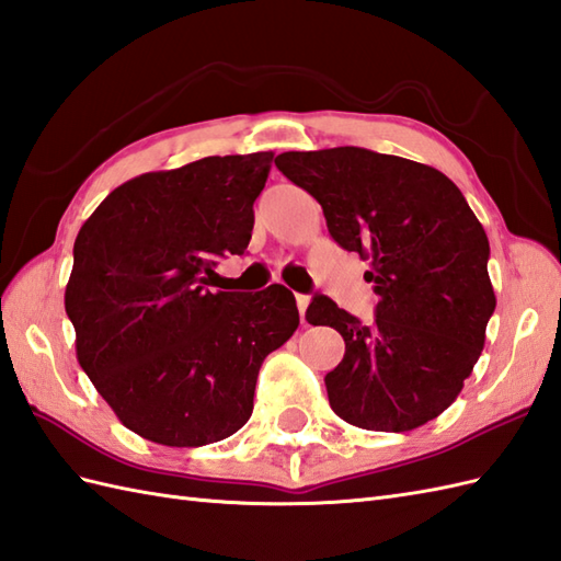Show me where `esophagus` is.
Instances as JSON below:
<instances>
[{
	"label": "esophagus",
	"instance_id": "1",
	"mask_svg": "<svg viewBox=\"0 0 561 561\" xmlns=\"http://www.w3.org/2000/svg\"><path fill=\"white\" fill-rule=\"evenodd\" d=\"M295 300H297V309H300V317H302V323H305V312L309 307V295H295Z\"/></svg>",
	"mask_w": 561,
	"mask_h": 561
}]
</instances>
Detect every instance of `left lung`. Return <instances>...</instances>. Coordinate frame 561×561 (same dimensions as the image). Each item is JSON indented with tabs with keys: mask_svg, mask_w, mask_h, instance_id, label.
Wrapping results in <instances>:
<instances>
[{
	"mask_svg": "<svg viewBox=\"0 0 561 561\" xmlns=\"http://www.w3.org/2000/svg\"><path fill=\"white\" fill-rule=\"evenodd\" d=\"M276 168L321 204L335 242L371 259L375 323L327 295L305 314L345 341L323 379L333 413L375 432L442 415L476 367L496 307L490 242L466 196L439 170L357 146L288 151Z\"/></svg>",
	"mask_w": 561,
	"mask_h": 561,
	"instance_id": "1",
	"label": "left lung"
}]
</instances>
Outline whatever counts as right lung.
Here are the masks:
<instances>
[{
	"label": "right lung",
	"instance_id": "right-lung-1",
	"mask_svg": "<svg viewBox=\"0 0 561 561\" xmlns=\"http://www.w3.org/2000/svg\"><path fill=\"white\" fill-rule=\"evenodd\" d=\"M273 153L208 156L117 186L73 242L65 307L85 375L127 430L163 446L230 437L261 363L300 323L295 295L222 293L244 254Z\"/></svg>",
	"mask_w": 561,
	"mask_h": 561
}]
</instances>
